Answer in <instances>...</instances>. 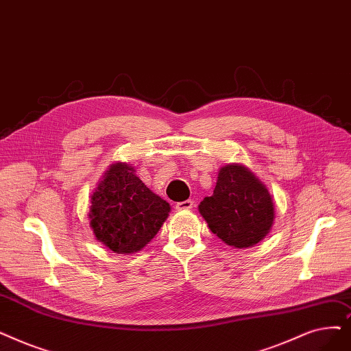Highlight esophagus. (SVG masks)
Segmentation results:
<instances>
[{
    "mask_svg": "<svg viewBox=\"0 0 351 351\" xmlns=\"http://www.w3.org/2000/svg\"><path fill=\"white\" fill-rule=\"evenodd\" d=\"M193 206H195V202L191 201V199L184 201V202H178V204L175 205V208H176L178 210H189V209H192Z\"/></svg>",
    "mask_w": 351,
    "mask_h": 351,
    "instance_id": "34e87169",
    "label": "esophagus"
}]
</instances>
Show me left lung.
Listing matches in <instances>:
<instances>
[{
    "label": "left lung",
    "mask_w": 351,
    "mask_h": 351,
    "mask_svg": "<svg viewBox=\"0 0 351 351\" xmlns=\"http://www.w3.org/2000/svg\"><path fill=\"white\" fill-rule=\"evenodd\" d=\"M209 230L234 248H248L263 241L276 219V205L267 186L247 166L225 165L212 196L199 204Z\"/></svg>",
    "instance_id": "obj_1"
}]
</instances>
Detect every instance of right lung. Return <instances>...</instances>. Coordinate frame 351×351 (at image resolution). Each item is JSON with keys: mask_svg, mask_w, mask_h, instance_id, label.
Wrapping results in <instances>:
<instances>
[{"mask_svg": "<svg viewBox=\"0 0 351 351\" xmlns=\"http://www.w3.org/2000/svg\"><path fill=\"white\" fill-rule=\"evenodd\" d=\"M134 172L128 163H113L91 195V230L99 242L116 254L129 255L146 247L171 212V205Z\"/></svg>", "mask_w": 351, "mask_h": 351, "instance_id": "right-lung-1", "label": "right lung"}]
</instances>
